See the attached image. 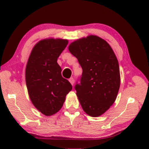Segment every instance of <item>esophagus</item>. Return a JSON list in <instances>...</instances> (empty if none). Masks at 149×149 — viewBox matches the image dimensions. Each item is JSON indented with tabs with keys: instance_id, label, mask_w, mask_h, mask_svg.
<instances>
[{
	"instance_id": "obj_1",
	"label": "esophagus",
	"mask_w": 149,
	"mask_h": 149,
	"mask_svg": "<svg viewBox=\"0 0 149 149\" xmlns=\"http://www.w3.org/2000/svg\"><path fill=\"white\" fill-rule=\"evenodd\" d=\"M69 81L70 82V84H72V85H74V78H73V77L70 78Z\"/></svg>"
}]
</instances>
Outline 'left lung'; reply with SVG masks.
Segmentation results:
<instances>
[{
	"label": "left lung",
	"instance_id": "8db88e82",
	"mask_svg": "<svg viewBox=\"0 0 149 149\" xmlns=\"http://www.w3.org/2000/svg\"><path fill=\"white\" fill-rule=\"evenodd\" d=\"M68 50L83 70L80 84L75 87L80 104L87 115L99 117L114 104L120 89V68L114 50L93 35L73 41Z\"/></svg>",
	"mask_w": 149,
	"mask_h": 149
}]
</instances>
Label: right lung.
Wrapping results in <instances>:
<instances>
[{"mask_svg":"<svg viewBox=\"0 0 149 149\" xmlns=\"http://www.w3.org/2000/svg\"><path fill=\"white\" fill-rule=\"evenodd\" d=\"M68 40L42 39L33 48L26 68V82L30 100L40 112L51 116L62 107L72 86L61 75L58 58Z\"/></svg>","mask_w":149,"mask_h":149,"instance_id":"right-lung-1","label":"right lung"}]
</instances>
